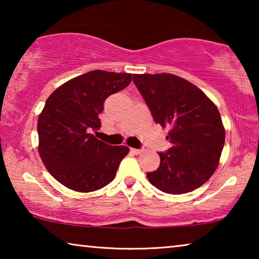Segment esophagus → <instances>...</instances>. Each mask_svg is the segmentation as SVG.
I'll return each mask as SVG.
<instances>
[{
	"instance_id": "34e87169",
	"label": "esophagus",
	"mask_w": 259,
	"mask_h": 259,
	"mask_svg": "<svg viewBox=\"0 0 259 259\" xmlns=\"http://www.w3.org/2000/svg\"><path fill=\"white\" fill-rule=\"evenodd\" d=\"M131 153H134V154H140V153H143L142 150H137V148H131Z\"/></svg>"
}]
</instances>
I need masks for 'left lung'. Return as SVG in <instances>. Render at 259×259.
<instances>
[{
	"mask_svg": "<svg viewBox=\"0 0 259 259\" xmlns=\"http://www.w3.org/2000/svg\"><path fill=\"white\" fill-rule=\"evenodd\" d=\"M134 82L156 123L169 130L171 144L168 152L159 153L160 165L147 172L148 182L168 194L202 186L216 171L225 143L217 106L198 87L174 74H134Z\"/></svg>",
	"mask_w": 259,
	"mask_h": 259,
	"instance_id": "8db88e82",
	"label": "left lung"
}]
</instances>
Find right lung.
I'll return each mask as SVG.
<instances>
[{"label": "right lung", "instance_id": "right-lung-1", "mask_svg": "<svg viewBox=\"0 0 259 259\" xmlns=\"http://www.w3.org/2000/svg\"><path fill=\"white\" fill-rule=\"evenodd\" d=\"M129 73L97 69L65 82L47 99L38 115V154L48 171L69 190L98 191L115 177L126 146H111L90 134L108 96L131 82Z\"/></svg>", "mask_w": 259, "mask_h": 259}]
</instances>
